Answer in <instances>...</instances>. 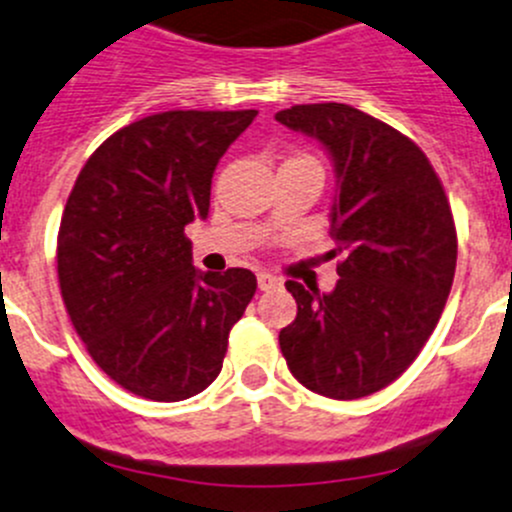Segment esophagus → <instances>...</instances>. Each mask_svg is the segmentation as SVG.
Segmentation results:
<instances>
[{"instance_id":"34e87169","label":"esophagus","mask_w":512,"mask_h":512,"mask_svg":"<svg viewBox=\"0 0 512 512\" xmlns=\"http://www.w3.org/2000/svg\"><path fill=\"white\" fill-rule=\"evenodd\" d=\"M280 282V277L270 275V272H260V275H257V287H260V290H272V287H277Z\"/></svg>"}]
</instances>
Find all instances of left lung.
Listing matches in <instances>:
<instances>
[{
    "label": "left lung",
    "instance_id": "1",
    "mask_svg": "<svg viewBox=\"0 0 512 512\" xmlns=\"http://www.w3.org/2000/svg\"><path fill=\"white\" fill-rule=\"evenodd\" d=\"M275 119L320 142L335 167V290L287 280L297 317L280 350L297 382L357 400L398 380L433 335L458 260L453 212L425 152L350 104H295Z\"/></svg>",
    "mask_w": 512,
    "mask_h": 512
}]
</instances>
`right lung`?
Instances as JSON below:
<instances>
[{"label":"right lung","instance_id":"obj_1","mask_svg":"<svg viewBox=\"0 0 512 512\" xmlns=\"http://www.w3.org/2000/svg\"><path fill=\"white\" fill-rule=\"evenodd\" d=\"M255 114H150L104 140L74 182L57 237L64 307L92 360L140 398L177 403L212 385L255 295L250 270H197L185 237Z\"/></svg>","mask_w":512,"mask_h":512}]
</instances>
